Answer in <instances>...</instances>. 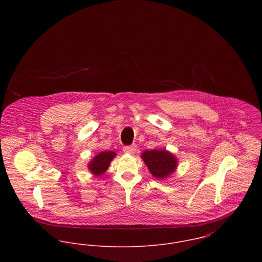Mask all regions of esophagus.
I'll return each instance as SVG.
<instances>
[{"mask_svg": "<svg viewBox=\"0 0 262 262\" xmlns=\"http://www.w3.org/2000/svg\"><path fill=\"white\" fill-rule=\"evenodd\" d=\"M124 152L125 153H129V154H133L136 151V146L135 145H128V146H124Z\"/></svg>", "mask_w": 262, "mask_h": 262, "instance_id": "esophagus-1", "label": "esophagus"}]
</instances>
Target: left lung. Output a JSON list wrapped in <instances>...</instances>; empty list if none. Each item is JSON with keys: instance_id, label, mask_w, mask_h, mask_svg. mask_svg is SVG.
Instances as JSON below:
<instances>
[{"instance_id": "obj_1", "label": "left lung", "mask_w": 262, "mask_h": 262, "mask_svg": "<svg viewBox=\"0 0 262 262\" xmlns=\"http://www.w3.org/2000/svg\"><path fill=\"white\" fill-rule=\"evenodd\" d=\"M141 157L148 167L150 173L158 180L167 178L178 166L177 157L167 150H145L141 154Z\"/></svg>"}]
</instances>
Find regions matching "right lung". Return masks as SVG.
<instances>
[{
    "label": "right lung",
    "mask_w": 262,
    "mask_h": 262,
    "mask_svg": "<svg viewBox=\"0 0 262 262\" xmlns=\"http://www.w3.org/2000/svg\"><path fill=\"white\" fill-rule=\"evenodd\" d=\"M116 156L114 151H104L96 155L89 163V169L95 176H101L108 169L111 161Z\"/></svg>",
    "instance_id": "right-lung-1"
}]
</instances>
